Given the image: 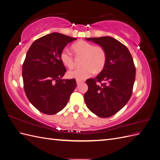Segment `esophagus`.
Listing matches in <instances>:
<instances>
[{
  "instance_id": "obj_1",
  "label": "esophagus",
  "mask_w": 160,
  "mask_h": 160,
  "mask_svg": "<svg viewBox=\"0 0 160 160\" xmlns=\"http://www.w3.org/2000/svg\"><path fill=\"white\" fill-rule=\"evenodd\" d=\"M76 83H77V85H79V84H81V83H83V81H81V80L77 79V80H76Z\"/></svg>"
}]
</instances>
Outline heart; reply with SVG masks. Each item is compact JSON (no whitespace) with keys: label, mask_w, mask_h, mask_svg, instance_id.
Listing matches in <instances>:
<instances>
[{"label":"heart","mask_w":160,"mask_h":160,"mask_svg":"<svg viewBox=\"0 0 160 160\" xmlns=\"http://www.w3.org/2000/svg\"><path fill=\"white\" fill-rule=\"evenodd\" d=\"M71 49L76 58L82 57V68L69 71L67 76L69 78L83 80L90 77L95 72L102 71L107 63V53L103 47L95 46L85 41H79L71 46ZM61 62L69 69L73 68L75 59L66 49L60 53Z\"/></svg>","instance_id":"1"}]
</instances>
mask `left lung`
Here are the masks:
<instances>
[{
	"label": "left lung",
	"mask_w": 160,
	"mask_h": 160,
	"mask_svg": "<svg viewBox=\"0 0 160 160\" xmlns=\"http://www.w3.org/2000/svg\"><path fill=\"white\" fill-rule=\"evenodd\" d=\"M86 39L103 47L108 59L104 69L95 79L86 81L88 90L84 94L85 102L98 117L109 118L122 109L132 96L135 79L133 58L128 48L113 37Z\"/></svg>",
	"instance_id": "8db88e82"
}]
</instances>
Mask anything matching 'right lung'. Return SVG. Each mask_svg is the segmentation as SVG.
Returning <instances> with one entry per match:
<instances>
[{
    "label": "right lung",
    "mask_w": 160,
    "mask_h": 160,
    "mask_svg": "<svg viewBox=\"0 0 160 160\" xmlns=\"http://www.w3.org/2000/svg\"><path fill=\"white\" fill-rule=\"evenodd\" d=\"M76 38L59 32L43 36L32 42L22 65L24 90L31 103L42 113L54 115L67 105L77 83L62 79L66 68L60 53Z\"/></svg>",
    "instance_id": "obj_1"
}]
</instances>
